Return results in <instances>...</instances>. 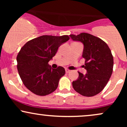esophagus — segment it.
Returning a JSON list of instances; mask_svg holds the SVG:
<instances>
[{"instance_id":"obj_1","label":"esophagus","mask_w":127,"mask_h":127,"mask_svg":"<svg viewBox=\"0 0 127 127\" xmlns=\"http://www.w3.org/2000/svg\"><path fill=\"white\" fill-rule=\"evenodd\" d=\"M70 72V70H68V69H65V72L66 73H69Z\"/></svg>"}]
</instances>
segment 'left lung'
<instances>
[{"label": "left lung", "mask_w": 127, "mask_h": 127, "mask_svg": "<svg viewBox=\"0 0 127 127\" xmlns=\"http://www.w3.org/2000/svg\"><path fill=\"white\" fill-rule=\"evenodd\" d=\"M73 41L84 45L82 57L85 59V75L78 72L79 77L73 81L72 86L77 93L92 97L105 87L113 72V58L108 45L101 39L89 33L70 34Z\"/></svg>", "instance_id": "obj_1"}]
</instances>
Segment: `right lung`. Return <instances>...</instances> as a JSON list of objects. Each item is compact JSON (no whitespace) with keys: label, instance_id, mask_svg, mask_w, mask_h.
<instances>
[{"label":"right lung","instance_id":"obj_1","mask_svg":"<svg viewBox=\"0 0 127 127\" xmlns=\"http://www.w3.org/2000/svg\"><path fill=\"white\" fill-rule=\"evenodd\" d=\"M69 39L67 35H43L27 42L17 57V69L24 85L38 95H46L57 88L65 69L52 68L48 62L57 49Z\"/></svg>","mask_w":127,"mask_h":127}]
</instances>
